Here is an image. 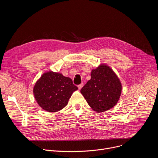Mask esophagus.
<instances>
[{"mask_svg": "<svg viewBox=\"0 0 158 158\" xmlns=\"http://www.w3.org/2000/svg\"><path fill=\"white\" fill-rule=\"evenodd\" d=\"M83 85H84V84H83V83H81V84H80L79 85H77V87H78L79 89L80 90V89L83 87Z\"/></svg>", "mask_w": 158, "mask_h": 158, "instance_id": "obj_1", "label": "esophagus"}]
</instances>
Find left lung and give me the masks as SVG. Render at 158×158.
<instances>
[{
  "instance_id": "obj_1",
  "label": "left lung",
  "mask_w": 158,
  "mask_h": 158,
  "mask_svg": "<svg viewBox=\"0 0 158 158\" xmlns=\"http://www.w3.org/2000/svg\"><path fill=\"white\" fill-rule=\"evenodd\" d=\"M91 79L81 89V93L91 108L101 112L114 107L121 93L119 79L109 67L101 65L93 69Z\"/></svg>"
}]
</instances>
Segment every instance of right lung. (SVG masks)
I'll return each mask as SVG.
<instances>
[{
  "label": "right lung",
  "mask_w": 158,
  "mask_h": 158,
  "mask_svg": "<svg viewBox=\"0 0 158 158\" xmlns=\"http://www.w3.org/2000/svg\"><path fill=\"white\" fill-rule=\"evenodd\" d=\"M77 89L71 78L51 71L44 73L35 83L34 95L43 109L54 112L63 109Z\"/></svg>",
  "instance_id": "1"
}]
</instances>
